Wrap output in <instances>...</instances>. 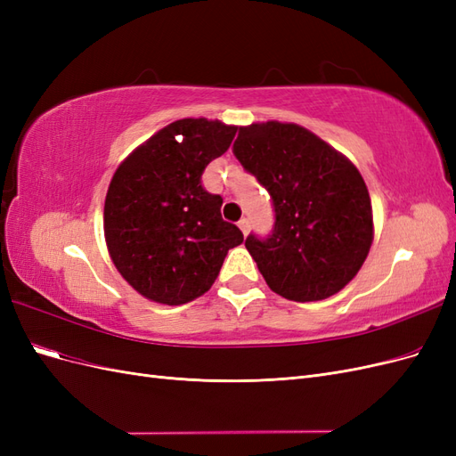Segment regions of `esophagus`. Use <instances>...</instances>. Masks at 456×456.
<instances>
[{
  "mask_svg": "<svg viewBox=\"0 0 456 456\" xmlns=\"http://www.w3.org/2000/svg\"><path fill=\"white\" fill-rule=\"evenodd\" d=\"M238 226H240V230L243 232V236H247V233H249V218H241L240 223H238Z\"/></svg>",
  "mask_w": 456,
  "mask_h": 456,
  "instance_id": "1",
  "label": "esophagus"
}]
</instances>
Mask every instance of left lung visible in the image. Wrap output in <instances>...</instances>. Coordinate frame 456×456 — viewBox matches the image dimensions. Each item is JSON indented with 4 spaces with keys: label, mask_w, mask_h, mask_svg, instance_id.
Segmentation results:
<instances>
[{
    "label": "left lung",
    "mask_w": 456,
    "mask_h": 456,
    "mask_svg": "<svg viewBox=\"0 0 456 456\" xmlns=\"http://www.w3.org/2000/svg\"><path fill=\"white\" fill-rule=\"evenodd\" d=\"M232 150L272 198L273 230L245 240L268 287L295 302L338 293L372 243L370 198L360 171L295 123L240 127Z\"/></svg>",
    "instance_id": "left-lung-1"
}]
</instances>
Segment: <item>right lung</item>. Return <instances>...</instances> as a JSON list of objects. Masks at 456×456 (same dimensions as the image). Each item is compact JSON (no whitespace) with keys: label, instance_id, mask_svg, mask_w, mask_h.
<instances>
[{"label":"right lung","instance_id":"1","mask_svg":"<svg viewBox=\"0 0 456 456\" xmlns=\"http://www.w3.org/2000/svg\"><path fill=\"white\" fill-rule=\"evenodd\" d=\"M238 127L178 119L123 161L104 201L110 256L142 297L178 306L215 283L241 230L220 215L223 198L203 188L201 175L230 148Z\"/></svg>","mask_w":456,"mask_h":456}]
</instances>
